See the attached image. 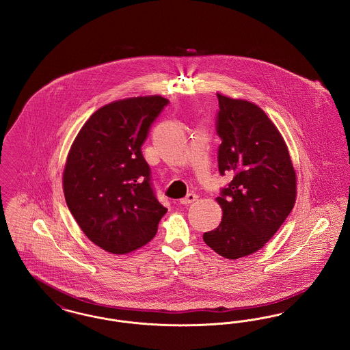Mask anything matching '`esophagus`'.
<instances>
[{
  "label": "esophagus",
  "instance_id": "1",
  "mask_svg": "<svg viewBox=\"0 0 350 350\" xmlns=\"http://www.w3.org/2000/svg\"><path fill=\"white\" fill-rule=\"evenodd\" d=\"M198 200V196L197 194H194V193H189L185 198L180 200L181 202V204H190V203H193V202H196V200Z\"/></svg>",
  "mask_w": 350,
  "mask_h": 350
}]
</instances>
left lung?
I'll return each mask as SVG.
<instances>
[{"label":"left lung","instance_id":"left-lung-1","mask_svg":"<svg viewBox=\"0 0 350 350\" xmlns=\"http://www.w3.org/2000/svg\"><path fill=\"white\" fill-rule=\"evenodd\" d=\"M217 96L219 172L233 178L217 198L221 221L203 240L221 257L237 260L261 250L280 230L297 200V173L282 135L261 107Z\"/></svg>","mask_w":350,"mask_h":350}]
</instances>
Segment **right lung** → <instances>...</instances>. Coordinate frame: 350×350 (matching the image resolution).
Listing matches in <instances>:
<instances>
[{"mask_svg": "<svg viewBox=\"0 0 350 350\" xmlns=\"http://www.w3.org/2000/svg\"><path fill=\"white\" fill-rule=\"evenodd\" d=\"M169 100L131 97L100 107L68 152L63 190L86 237L106 252L126 254L154 237L165 208L150 186L142 146Z\"/></svg>", "mask_w": 350, "mask_h": 350, "instance_id": "add662e5", "label": "right lung"}]
</instances>
